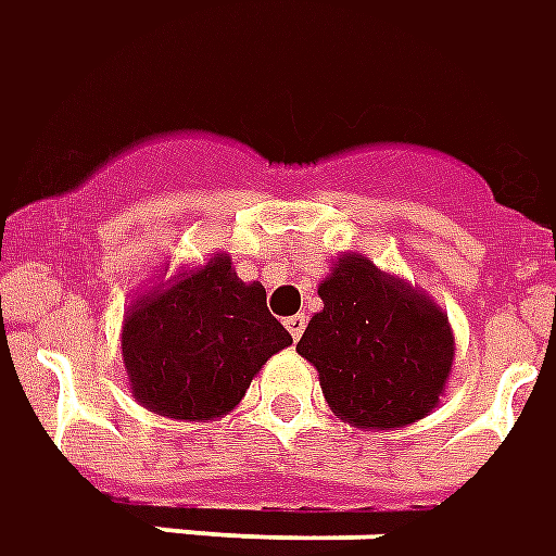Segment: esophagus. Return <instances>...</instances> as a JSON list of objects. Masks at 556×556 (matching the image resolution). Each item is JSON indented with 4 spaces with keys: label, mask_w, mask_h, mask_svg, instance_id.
I'll use <instances>...</instances> for the list:
<instances>
[{
    "label": "esophagus",
    "mask_w": 556,
    "mask_h": 556,
    "mask_svg": "<svg viewBox=\"0 0 556 556\" xmlns=\"http://www.w3.org/2000/svg\"><path fill=\"white\" fill-rule=\"evenodd\" d=\"M305 323H308L305 320V314H293V317H287L285 326H287V332L293 334V338L299 341V338H302V332H305Z\"/></svg>",
    "instance_id": "34e87169"
}]
</instances>
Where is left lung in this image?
I'll list each match as a JSON object with an SVG mask.
<instances>
[{
    "label": "left lung",
    "mask_w": 556,
    "mask_h": 556,
    "mask_svg": "<svg viewBox=\"0 0 556 556\" xmlns=\"http://www.w3.org/2000/svg\"><path fill=\"white\" fill-rule=\"evenodd\" d=\"M317 293L323 311L296 353L317 368L329 410L362 431H397L434 410L455 362L446 311L362 254L332 260Z\"/></svg>",
    "instance_id": "obj_1"
}]
</instances>
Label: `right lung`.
<instances>
[{
    "label": "right lung",
    "mask_w": 556,
    "mask_h": 556,
    "mask_svg": "<svg viewBox=\"0 0 556 556\" xmlns=\"http://www.w3.org/2000/svg\"><path fill=\"white\" fill-rule=\"evenodd\" d=\"M293 344L266 308V290L242 281L230 254L179 266L137 293L122 317V362L146 410L212 422L245 397L260 368Z\"/></svg>",
    "instance_id": "1"
}]
</instances>
